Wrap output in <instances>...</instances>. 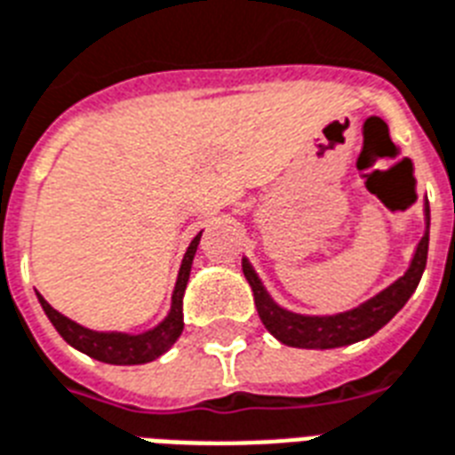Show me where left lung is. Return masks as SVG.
<instances>
[{
  "mask_svg": "<svg viewBox=\"0 0 455 455\" xmlns=\"http://www.w3.org/2000/svg\"><path fill=\"white\" fill-rule=\"evenodd\" d=\"M425 202H427V196H425ZM425 223H427V230L418 242V249H415L413 260L406 273L387 290L363 301L361 306H355L351 311L334 313V315H301V313L287 311L283 306H277L259 280L251 263L242 259V270H244L246 283L253 291L260 323L277 341L294 348H337L372 337L406 306L420 283L425 266H427L429 204H425Z\"/></svg>",
  "mask_w": 455,
  "mask_h": 455,
  "instance_id": "1",
  "label": "left lung"
}]
</instances>
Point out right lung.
<instances>
[{
    "instance_id": "add662e5",
    "label": "right lung",
    "mask_w": 455,
    "mask_h": 455,
    "mask_svg": "<svg viewBox=\"0 0 455 455\" xmlns=\"http://www.w3.org/2000/svg\"><path fill=\"white\" fill-rule=\"evenodd\" d=\"M199 239H202V232L189 242L188 251L182 256V266H180L175 290H172L171 297V311L156 327H151L147 332H97V330L77 325L76 320L61 315V313L44 301L42 294H37L42 311L47 313V318L52 320L56 332L61 334L70 347L83 351V354H87L94 361L111 363V365H142V363L154 361V358L164 355L178 341V337L182 334V327H185V320H182V297H185V290H188L189 270H192V260H195Z\"/></svg>"
}]
</instances>
